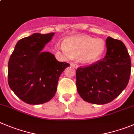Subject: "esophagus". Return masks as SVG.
Masks as SVG:
<instances>
[{
    "mask_svg": "<svg viewBox=\"0 0 134 134\" xmlns=\"http://www.w3.org/2000/svg\"><path fill=\"white\" fill-rule=\"evenodd\" d=\"M70 66H72V67H74V68H77V67H78V65H77V64L74 62H71Z\"/></svg>",
    "mask_w": 134,
    "mask_h": 134,
    "instance_id": "esophagus-1",
    "label": "esophagus"
}]
</instances>
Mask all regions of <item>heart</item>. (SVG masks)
I'll return each instance as SVG.
<instances>
[{
	"label": "heart",
	"instance_id": "obj_1",
	"mask_svg": "<svg viewBox=\"0 0 134 134\" xmlns=\"http://www.w3.org/2000/svg\"><path fill=\"white\" fill-rule=\"evenodd\" d=\"M58 48L62 52L68 53L75 58L85 62H92L101 56L105 48L104 40L94 39L90 36H72L66 39L63 44H58Z\"/></svg>",
	"mask_w": 134,
	"mask_h": 134
}]
</instances>
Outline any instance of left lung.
I'll list each match as a JSON object with an SVG mask.
<instances>
[{"mask_svg":"<svg viewBox=\"0 0 134 134\" xmlns=\"http://www.w3.org/2000/svg\"><path fill=\"white\" fill-rule=\"evenodd\" d=\"M103 59L77 68L78 94L87 102L104 104L118 96L126 88L131 74V59L121 40L108 37Z\"/></svg>","mask_w":134,"mask_h":134,"instance_id":"1","label":"left lung"}]
</instances>
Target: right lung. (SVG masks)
Returning <instances> with one entry per match:
<instances>
[{"label": "right lung", "mask_w": 134, "mask_h": 134, "mask_svg": "<svg viewBox=\"0 0 134 134\" xmlns=\"http://www.w3.org/2000/svg\"><path fill=\"white\" fill-rule=\"evenodd\" d=\"M54 33H35L17 42L8 64L10 89L26 104L48 102L56 94L59 77L66 67L54 56L42 50Z\"/></svg>", "instance_id": "obj_1"}]
</instances>
